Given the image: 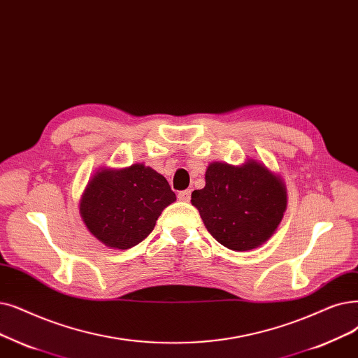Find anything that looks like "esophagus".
<instances>
[{"mask_svg": "<svg viewBox=\"0 0 358 358\" xmlns=\"http://www.w3.org/2000/svg\"><path fill=\"white\" fill-rule=\"evenodd\" d=\"M190 196H192V192L190 190H182L177 194L178 200L180 201H190Z\"/></svg>", "mask_w": 358, "mask_h": 358, "instance_id": "1", "label": "esophagus"}]
</instances>
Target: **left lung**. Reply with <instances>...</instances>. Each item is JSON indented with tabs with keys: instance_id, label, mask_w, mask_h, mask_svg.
Listing matches in <instances>:
<instances>
[{
	"instance_id": "obj_1",
	"label": "left lung",
	"mask_w": 358,
	"mask_h": 358,
	"mask_svg": "<svg viewBox=\"0 0 358 358\" xmlns=\"http://www.w3.org/2000/svg\"><path fill=\"white\" fill-rule=\"evenodd\" d=\"M206 185L192 193L212 237L234 252H247L266 243L287 209V185L257 159L241 165L210 162Z\"/></svg>"
}]
</instances>
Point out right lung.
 <instances>
[{"mask_svg":"<svg viewBox=\"0 0 358 358\" xmlns=\"http://www.w3.org/2000/svg\"><path fill=\"white\" fill-rule=\"evenodd\" d=\"M164 176L145 164L99 168L80 199V216L90 234L115 250L143 241L162 210L176 201Z\"/></svg>","mask_w":358,"mask_h":358,"instance_id":"obj_1","label":"right lung"}]
</instances>
